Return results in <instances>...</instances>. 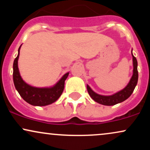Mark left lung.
Wrapping results in <instances>:
<instances>
[{
	"label": "left lung",
	"instance_id": "left-lung-1",
	"mask_svg": "<svg viewBox=\"0 0 150 150\" xmlns=\"http://www.w3.org/2000/svg\"><path fill=\"white\" fill-rule=\"evenodd\" d=\"M132 56V65H133V70H132V75L130 78L128 85L125 86L123 89L118 91L112 94V95H101L92 90L88 85H87V92L89 96L94 101L99 104L105 105V106H113L118 103H121L126 100L133 92L136 85H137V80H138V72H137V59L131 52Z\"/></svg>",
	"mask_w": 150,
	"mask_h": 150
}]
</instances>
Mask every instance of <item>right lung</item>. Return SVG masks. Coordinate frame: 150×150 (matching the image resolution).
Listing matches in <instances>:
<instances>
[{
    "label": "right lung",
    "instance_id": "1",
    "mask_svg": "<svg viewBox=\"0 0 150 150\" xmlns=\"http://www.w3.org/2000/svg\"><path fill=\"white\" fill-rule=\"evenodd\" d=\"M18 49V56L13 63V82L15 88L20 95L26 102L32 106H44L53 104L61 97L64 89L65 81L69 75L66 73L54 85L49 87H37L25 82L20 75L18 68V59L20 50Z\"/></svg>",
    "mask_w": 150,
    "mask_h": 150
}]
</instances>
